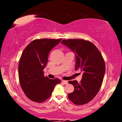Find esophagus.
Returning a JSON list of instances; mask_svg holds the SVG:
<instances>
[{
    "instance_id": "obj_1",
    "label": "esophagus",
    "mask_w": 122,
    "mask_h": 122,
    "mask_svg": "<svg viewBox=\"0 0 122 122\" xmlns=\"http://www.w3.org/2000/svg\"><path fill=\"white\" fill-rule=\"evenodd\" d=\"M62 82L64 83V84H68V81H64V80H63Z\"/></svg>"
}]
</instances>
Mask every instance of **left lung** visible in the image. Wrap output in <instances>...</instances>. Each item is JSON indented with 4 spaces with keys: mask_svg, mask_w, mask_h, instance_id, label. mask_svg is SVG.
Instances as JSON below:
<instances>
[{
    "mask_svg": "<svg viewBox=\"0 0 122 122\" xmlns=\"http://www.w3.org/2000/svg\"><path fill=\"white\" fill-rule=\"evenodd\" d=\"M61 43L76 54V70L83 71L79 83L76 81L68 82L74 87L68 98L78 106L86 104L96 97L102 84L106 71L104 60L98 48L89 41L69 39H63Z\"/></svg>",
    "mask_w": 122,
    "mask_h": 122,
    "instance_id": "1",
    "label": "left lung"
}]
</instances>
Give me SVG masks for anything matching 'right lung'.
<instances>
[{"mask_svg": "<svg viewBox=\"0 0 122 122\" xmlns=\"http://www.w3.org/2000/svg\"><path fill=\"white\" fill-rule=\"evenodd\" d=\"M62 39H35L23 51L20 58L18 73L20 84L31 101L42 103L51 97L55 86L61 83L58 78L50 79L44 71L50 51Z\"/></svg>", "mask_w": 122, "mask_h": 122, "instance_id": "add662e5", "label": "right lung"}]
</instances>
